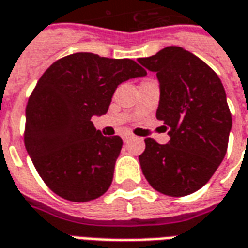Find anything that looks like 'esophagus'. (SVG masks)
<instances>
[{
    "label": "esophagus",
    "mask_w": 248,
    "mask_h": 248,
    "mask_svg": "<svg viewBox=\"0 0 248 248\" xmlns=\"http://www.w3.org/2000/svg\"><path fill=\"white\" fill-rule=\"evenodd\" d=\"M131 139H132V136H131V135H128V133H126V135H124V136H123V140H124V142L129 141Z\"/></svg>",
    "instance_id": "34e87169"
}]
</instances>
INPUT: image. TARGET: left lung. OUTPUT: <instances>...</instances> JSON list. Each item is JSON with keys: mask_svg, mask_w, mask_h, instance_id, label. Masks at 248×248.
<instances>
[{"mask_svg": "<svg viewBox=\"0 0 248 248\" xmlns=\"http://www.w3.org/2000/svg\"><path fill=\"white\" fill-rule=\"evenodd\" d=\"M137 61L156 72V117L169 126L170 136L164 145L145 139L139 156L142 174L165 196L191 194L210 180L227 152L232 120L223 84L203 61L178 46Z\"/></svg>", "mask_w": 248, "mask_h": 248, "instance_id": "1", "label": "left lung"}]
</instances>
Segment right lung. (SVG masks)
I'll use <instances>...</instances> for the list:
<instances>
[{
	"label": "right lung",
	"mask_w": 248,
	"mask_h": 248,
	"mask_svg": "<svg viewBox=\"0 0 248 248\" xmlns=\"http://www.w3.org/2000/svg\"><path fill=\"white\" fill-rule=\"evenodd\" d=\"M132 59L75 52L45 71L26 106L25 146L45 184L72 202L103 196L112 184L122 137L91 122L106 115L119 84L145 77Z\"/></svg>",
	"instance_id": "obj_1"
}]
</instances>
